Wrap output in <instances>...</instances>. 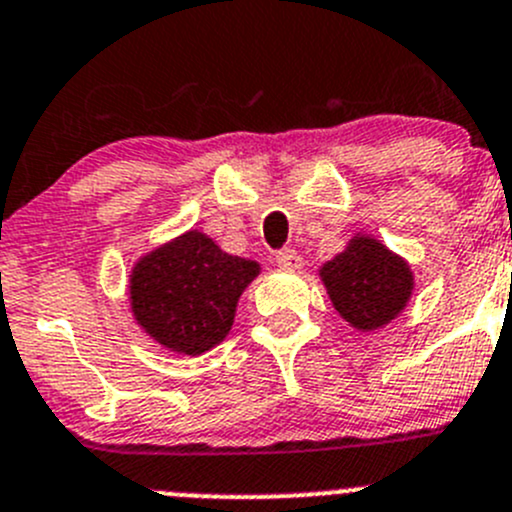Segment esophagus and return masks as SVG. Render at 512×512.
<instances>
[{
	"instance_id": "34e87169",
	"label": "esophagus",
	"mask_w": 512,
	"mask_h": 512,
	"mask_svg": "<svg viewBox=\"0 0 512 512\" xmlns=\"http://www.w3.org/2000/svg\"><path fill=\"white\" fill-rule=\"evenodd\" d=\"M275 262H278L280 270H288V272H295V270H300V267H303V257H300L295 250L278 252Z\"/></svg>"
}]
</instances>
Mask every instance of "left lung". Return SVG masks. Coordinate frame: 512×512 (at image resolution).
Returning a JSON list of instances; mask_svg holds the SVG:
<instances>
[{
    "mask_svg": "<svg viewBox=\"0 0 512 512\" xmlns=\"http://www.w3.org/2000/svg\"><path fill=\"white\" fill-rule=\"evenodd\" d=\"M318 278L343 321L361 333H376L396 321L414 295V270L407 257L356 232L333 260L318 267Z\"/></svg>",
    "mask_w": 512,
    "mask_h": 512,
    "instance_id": "8db88e82",
    "label": "left lung"
}]
</instances>
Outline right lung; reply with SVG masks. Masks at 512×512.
I'll list each match as a JSON object with an SVG mask.
<instances>
[{
	"mask_svg": "<svg viewBox=\"0 0 512 512\" xmlns=\"http://www.w3.org/2000/svg\"><path fill=\"white\" fill-rule=\"evenodd\" d=\"M260 272L257 260L229 255L202 229H186L133 262V321L166 351L202 356L232 331L237 303Z\"/></svg>",
	"mask_w": 512,
	"mask_h": 512,
	"instance_id": "right-lung-1",
	"label": "right lung"
}]
</instances>
